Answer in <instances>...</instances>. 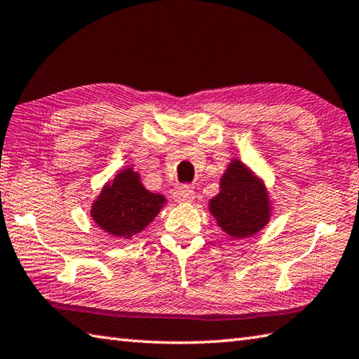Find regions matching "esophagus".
<instances>
[{"label": "esophagus", "mask_w": 359, "mask_h": 359, "mask_svg": "<svg viewBox=\"0 0 359 359\" xmlns=\"http://www.w3.org/2000/svg\"><path fill=\"white\" fill-rule=\"evenodd\" d=\"M173 198H175V201H178V203H191L195 198V192H194L192 187L182 186V187H180V189H177V191H175Z\"/></svg>", "instance_id": "34e87169"}]
</instances>
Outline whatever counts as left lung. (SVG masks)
Segmentation results:
<instances>
[{
	"mask_svg": "<svg viewBox=\"0 0 359 359\" xmlns=\"http://www.w3.org/2000/svg\"><path fill=\"white\" fill-rule=\"evenodd\" d=\"M209 211L223 233L242 239L267 225L272 206L262 180L243 162L233 159L220 178V192L209 201Z\"/></svg>",
	"mask_w": 359,
	"mask_h": 359,
	"instance_id": "1",
	"label": "left lung"
}]
</instances>
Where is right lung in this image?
<instances>
[{"label": "right lung", "instance_id": "right-lung-1", "mask_svg": "<svg viewBox=\"0 0 359 359\" xmlns=\"http://www.w3.org/2000/svg\"><path fill=\"white\" fill-rule=\"evenodd\" d=\"M165 201L164 195L147 191L139 173L126 167L101 189L92 205L90 215L106 233L130 239L144 231Z\"/></svg>", "mask_w": 359, "mask_h": 359}]
</instances>
